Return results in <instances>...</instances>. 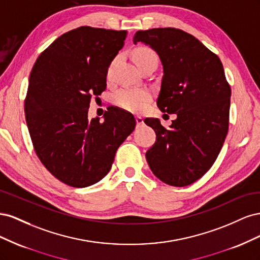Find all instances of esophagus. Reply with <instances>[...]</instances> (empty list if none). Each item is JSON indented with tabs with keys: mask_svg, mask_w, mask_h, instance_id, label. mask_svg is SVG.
<instances>
[{
	"mask_svg": "<svg viewBox=\"0 0 260 260\" xmlns=\"http://www.w3.org/2000/svg\"><path fill=\"white\" fill-rule=\"evenodd\" d=\"M136 120H137V124H138V125H142V124L144 123L143 118L140 117V116H137V117H136Z\"/></svg>",
	"mask_w": 260,
	"mask_h": 260,
	"instance_id": "esophagus-1",
	"label": "esophagus"
}]
</instances>
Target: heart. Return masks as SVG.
Returning <instances> with one entry per match:
<instances>
[{
  "label": "heart",
  "mask_w": 260,
  "mask_h": 260,
  "mask_svg": "<svg viewBox=\"0 0 260 260\" xmlns=\"http://www.w3.org/2000/svg\"><path fill=\"white\" fill-rule=\"evenodd\" d=\"M135 59L137 65L142 69L148 64L158 62V56L154 50L146 48H139L135 52ZM113 66H109L107 70V76H111V69ZM152 100V93L146 89H135V88H122L114 93L113 102L125 111L130 112H141L146 107V105Z\"/></svg>",
  "instance_id": "heart-1"
}]
</instances>
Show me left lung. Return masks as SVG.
<instances>
[{
  "instance_id": "left-lung-1",
  "label": "left lung",
  "mask_w": 260,
  "mask_h": 260,
  "mask_svg": "<svg viewBox=\"0 0 260 260\" xmlns=\"http://www.w3.org/2000/svg\"><path fill=\"white\" fill-rule=\"evenodd\" d=\"M133 42L151 45L159 55L164 76L157 106L177 115L170 129L157 118L144 119L156 133L145 155L148 166L165 183L188 185L214 165L229 129L231 88L222 62L181 29L140 30Z\"/></svg>"
}]
</instances>
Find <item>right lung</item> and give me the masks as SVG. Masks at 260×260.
Wrapping results in <instances>:
<instances>
[{"label":"right lung","instance_id":"obj_1","mask_svg":"<svg viewBox=\"0 0 260 260\" xmlns=\"http://www.w3.org/2000/svg\"><path fill=\"white\" fill-rule=\"evenodd\" d=\"M125 30L82 26L61 35L30 73L25 114L43 166L69 186L99 182L118 147L135 130L133 115L108 106L104 121L88 118L91 99L106 89L107 69L127 38Z\"/></svg>","mask_w":260,"mask_h":260}]
</instances>
